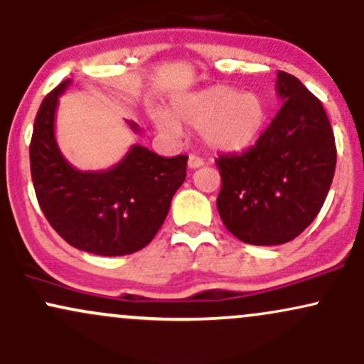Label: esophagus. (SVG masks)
Wrapping results in <instances>:
<instances>
[{
    "label": "esophagus",
    "mask_w": 364,
    "mask_h": 364,
    "mask_svg": "<svg viewBox=\"0 0 364 364\" xmlns=\"http://www.w3.org/2000/svg\"><path fill=\"white\" fill-rule=\"evenodd\" d=\"M203 164H205V162H203L202 157L195 156V154H190V157H188V168L196 169V168H202Z\"/></svg>",
    "instance_id": "obj_1"
}]
</instances>
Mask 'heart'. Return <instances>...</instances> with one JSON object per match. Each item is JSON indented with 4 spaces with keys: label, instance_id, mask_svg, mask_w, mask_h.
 Listing matches in <instances>:
<instances>
[{
    "label": "heart",
    "instance_id": "1",
    "mask_svg": "<svg viewBox=\"0 0 364 364\" xmlns=\"http://www.w3.org/2000/svg\"><path fill=\"white\" fill-rule=\"evenodd\" d=\"M173 114L181 123L198 129L207 147L236 152L258 139L267 109L260 95L215 85L179 97L173 104ZM154 121L162 132H178V123L166 112H156Z\"/></svg>",
    "mask_w": 364,
    "mask_h": 364
}]
</instances>
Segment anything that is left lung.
<instances>
[{
	"label": "left lung",
	"instance_id": "8db88e82",
	"mask_svg": "<svg viewBox=\"0 0 364 364\" xmlns=\"http://www.w3.org/2000/svg\"><path fill=\"white\" fill-rule=\"evenodd\" d=\"M282 107L257 144L215 161L223 186L217 210L248 245L294 240L318 215L336 173L337 150L323 106L286 72L275 82Z\"/></svg>",
	"mask_w": 364,
	"mask_h": 364
}]
</instances>
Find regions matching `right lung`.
Listing matches in <instances>:
<instances>
[{
	"mask_svg": "<svg viewBox=\"0 0 364 364\" xmlns=\"http://www.w3.org/2000/svg\"><path fill=\"white\" fill-rule=\"evenodd\" d=\"M70 83L61 82L46 95L34 121L31 173L37 202L54 231L73 248L102 257L135 253L164 223L186 178L188 156L168 159L133 145L111 169H75L54 136L58 101ZM128 124L139 132V124Z\"/></svg>",
	"mask_w": 364,
	"mask_h": 364,
	"instance_id": "obj_1",
	"label": "right lung"
}]
</instances>
